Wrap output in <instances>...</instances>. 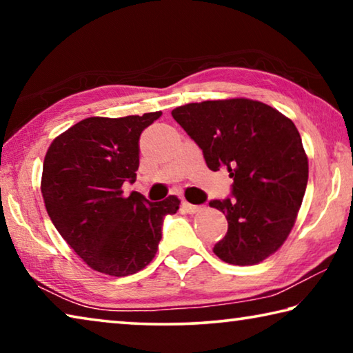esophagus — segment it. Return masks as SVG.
Returning <instances> with one entry per match:
<instances>
[{
	"mask_svg": "<svg viewBox=\"0 0 353 353\" xmlns=\"http://www.w3.org/2000/svg\"><path fill=\"white\" fill-rule=\"evenodd\" d=\"M182 207H183V210H185V212H187V213H191V214L199 213V212L204 210V207H202V205H193V204H190V202H187V201H183V202H182Z\"/></svg>",
	"mask_w": 353,
	"mask_h": 353,
	"instance_id": "obj_1",
	"label": "esophagus"
}]
</instances>
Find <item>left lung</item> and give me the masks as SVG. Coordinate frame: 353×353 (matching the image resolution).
<instances>
[{"mask_svg": "<svg viewBox=\"0 0 353 353\" xmlns=\"http://www.w3.org/2000/svg\"><path fill=\"white\" fill-rule=\"evenodd\" d=\"M171 113L198 143L208 168H224L234 179V198L210 201L229 223L213 252L236 266L277 252L294 227L308 182V157L294 123L248 98L190 103Z\"/></svg>", "mask_w": 353, "mask_h": 353, "instance_id": "1", "label": "left lung"}]
</instances>
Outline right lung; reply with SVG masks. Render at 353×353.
<instances>
[{
	"label": "right lung",
	"instance_id": "right-lung-1",
	"mask_svg": "<svg viewBox=\"0 0 353 353\" xmlns=\"http://www.w3.org/2000/svg\"><path fill=\"white\" fill-rule=\"evenodd\" d=\"M160 115L85 118L56 137L45 155L40 190L52 224L92 270L107 276L146 268L162 240L163 216L181 204L176 196L149 202L123 191L137 179L140 134Z\"/></svg>",
	"mask_w": 353,
	"mask_h": 353
}]
</instances>
